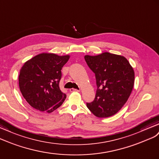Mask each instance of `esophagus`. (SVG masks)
I'll return each instance as SVG.
<instances>
[{"label":"esophagus","instance_id":"34e87169","mask_svg":"<svg viewBox=\"0 0 159 159\" xmlns=\"http://www.w3.org/2000/svg\"><path fill=\"white\" fill-rule=\"evenodd\" d=\"M80 90V89H79V90H78V89H70V92H73V91H77V92H79Z\"/></svg>","mask_w":159,"mask_h":159}]
</instances>
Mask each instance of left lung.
Returning a JSON list of instances; mask_svg holds the SVG:
<instances>
[{
	"label": "left lung",
	"instance_id": "obj_1",
	"mask_svg": "<svg viewBox=\"0 0 159 159\" xmlns=\"http://www.w3.org/2000/svg\"><path fill=\"white\" fill-rule=\"evenodd\" d=\"M89 67L95 74L97 89L88 109L98 117L115 115L128 101L134 84V71L124 56L103 52L84 56Z\"/></svg>",
	"mask_w": 159,
	"mask_h": 159
}]
</instances>
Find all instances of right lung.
<instances>
[{
	"instance_id": "add662e5",
	"label": "right lung",
	"mask_w": 159,
	"mask_h": 159,
	"mask_svg": "<svg viewBox=\"0 0 159 159\" xmlns=\"http://www.w3.org/2000/svg\"><path fill=\"white\" fill-rule=\"evenodd\" d=\"M70 55L42 53L24 63L20 70L19 85L22 95L33 108L52 113L63 103L66 95L59 87L61 70Z\"/></svg>"
}]
</instances>
